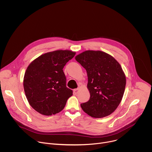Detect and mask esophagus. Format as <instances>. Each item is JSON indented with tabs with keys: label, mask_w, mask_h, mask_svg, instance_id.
Listing matches in <instances>:
<instances>
[{
	"label": "esophagus",
	"mask_w": 152,
	"mask_h": 152,
	"mask_svg": "<svg viewBox=\"0 0 152 152\" xmlns=\"http://www.w3.org/2000/svg\"><path fill=\"white\" fill-rule=\"evenodd\" d=\"M79 88H76V89H75L74 90H73V93H74V94H76L78 92H79Z\"/></svg>",
	"instance_id": "esophagus-1"
}]
</instances>
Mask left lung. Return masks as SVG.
<instances>
[{
  "label": "left lung",
  "mask_w": 152,
  "mask_h": 152,
  "mask_svg": "<svg viewBox=\"0 0 152 152\" xmlns=\"http://www.w3.org/2000/svg\"><path fill=\"white\" fill-rule=\"evenodd\" d=\"M75 59L87 73L90 93L89 100L80 104L82 109L94 118L110 115L121 102L125 90L126 76L120 64L99 50L85 51Z\"/></svg>",
  "instance_id": "left-lung-1"
}]
</instances>
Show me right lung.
Returning <instances> with one entry per match:
<instances>
[{
  "label": "right lung",
  "mask_w": 152,
  "mask_h": 152,
  "mask_svg": "<svg viewBox=\"0 0 152 152\" xmlns=\"http://www.w3.org/2000/svg\"><path fill=\"white\" fill-rule=\"evenodd\" d=\"M76 53L56 50L34 60L25 73L23 86L30 105L38 113L52 115L61 111L73 91L66 86L63 68Z\"/></svg>",
  "instance_id": "right-lung-1"
}]
</instances>
